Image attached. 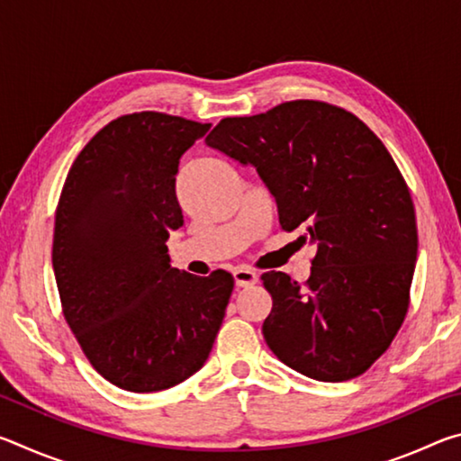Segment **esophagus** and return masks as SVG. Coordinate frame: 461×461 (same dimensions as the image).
Returning a JSON list of instances; mask_svg holds the SVG:
<instances>
[{
    "label": "esophagus",
    "instance_id": "esophagus-1",
    "mask_svg": "<svg viewBox=\"0 0 461 461\" xmlns=\"http://www.w3.org/2000/svg\"><path fill=\"white\" fill-rule=\"evenodd\" d=\"M233 280H236V286H254L258 283V275L249 268H236L233 270Z\"/></svg>",
    "mask_w": 461,
    "mask_h": 461
}]
</instances>
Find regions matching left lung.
I'll return each mask as SVG.
<instances>
[{
    "mask_svg": "<svg viewBox=\"0 0 461 461\" xmlns=\"http://www.w3.org/2000/svg\"><path fill=\"white\" fill-rule=\"evenodd\" d=\"M205 142L252 165L283 230H303L296 241L315 246L303 286L285 272L262 275L268 348L309 378L360 376L407 317L417 262L415 207L386 146L354 113L313 99L225 118Z\"/></svg>",
    "mask_w": 461,
    "mask_h": 461,
    "instance_id": "1",
    "label": "left lung"
}]
</instances>
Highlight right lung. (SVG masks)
I'll use <instances>...</instances> for the list:
<instances>
[{"instance_id": "obj_1", "label": "right lung", "mask_w": 461, "mask_h": 461, "mask_svg": "<svg viewBox=\"0 0 461 461\" xmlns=\"http://www.w3.org/2000/svg\"><path fill=\"white\" fill-rule=\"evenodd\" d=\"M212 123L140 112L99 130L77 156L54 220L62 313L93 368L130 393L186 380L212 352L233 276L170 267L183 225L181 156Z\"/></svg>"}]
</instances>
